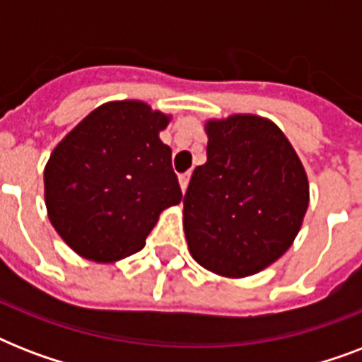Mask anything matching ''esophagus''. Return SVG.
Returning a JSON list of instances; mask_svg holds the SVG:
<instances>
[{"label": "esophagus", "mask_w": 362, "mask_h": 362, "mask_svg": "<svg viewBox=\"0 0 362 362\" xmlns=\"http://www.w3.org/2000/svg\"><path fill=\"white\" fill-rule=\"evenodd\" d=\"M178 182H180L182 192H186V189H187V184H189V173H184V175L178 176Z\"/></svg>", "instance_id": "esophagus-1"}]
</instances>
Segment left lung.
<instances>
[{
  "mask_svg": "<svg viewBox=\"0 0 362 362\" xmlns=\"http://www.w3.org/2000/svg\"><path fill=\"white\" fill-rule=\"evenodd\" d=\"M206 163L184 197L192 257L226 278L257 274L284 255L310 203L308 176L284 131L257 115L206 120Z\"/></svg>",
  "mask_w": 362,
  "mask_h": 362,
  "instance_id": "8db88e82",
  "label": "left lung"
}]
</instances>
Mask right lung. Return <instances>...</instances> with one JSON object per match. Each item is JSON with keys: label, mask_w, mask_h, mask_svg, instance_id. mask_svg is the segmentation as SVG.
Masks as SVG:
<instances>
[{"label": "right lung", "mask_w": 362, "mask_h": 362, "mask_svg": "<svg viewBox=\"0 0 362 362\" xmlns=\"http://www.w3.org/2000/svg\"><path fill=\"white\" fill-rule=\"evenodd\" d=\"M169 115L144 101H110L76 124L45 167L48 220L81 257L115 263L144 247L159 214L180 203Z\"/></svg>", "instance_id": "add662e5"}]
</instances>
